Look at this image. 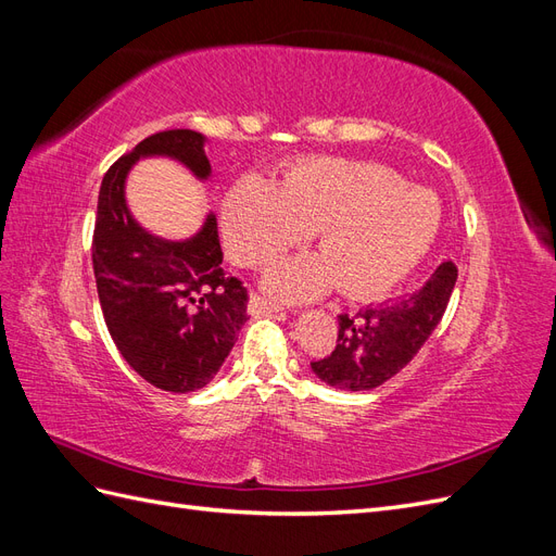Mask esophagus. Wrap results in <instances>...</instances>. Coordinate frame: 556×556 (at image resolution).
<instances>
[{
    "label": "esophagus",
    "instance_id": "1",
    "mask_svg": "<svg viewBox=\"0 0 556 556\" xmlns=\"http://www.w3.org/2000/svg\"><path fill=\"white\" fill-rule=\"evenodd\" d=\"M285 308L280 304H276V301H268L264 296H252L248 301V313L250 315H264V313H282Z\"/></svg>",
    "mask_w": 556,
    "mask_h": 556
}]
</instances>
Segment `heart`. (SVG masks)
I'll return each mask as SVG.
<instances>
[{
	"label": "heart",
	"instance_id": "heart-1",
	"mask_svg": "<svg viewBox=\"0 0 556 556\" xmlns=\"http://www.w3.org/2000/svg\"><path fill=\"white\" fill-rule=\"evenodd\" d=\"M441 201L378 164L315 157L280 185L248 176L223 201V239L231 257L264 266L317 231L319 255L285 260L264 288L308 301L339 285L355 299L392 290L425 260L441 229Z\"/></svg>",
	"mask_w": 556,
	"mask_h": 556
}]
</instances>
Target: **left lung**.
<instances>
[{
	"label": "left lung",
	"mask_w": 556,
	"mask_h": 556,
	"mask_svg": "<svg viewBox=\"0 0 556 556\" xmlns=\"http://www.w3.org/2000/svg\"><path fill=\"white\" fill-rule=\"evenodd\" d=\"M457 282V266L443 262L408 296L339 315V341L329 357L311 362L313 374L345 392L374 390L396 376L427 343L447 308Z\"/></svg>",
	"instance_id": "8db88e82"
}]
</instances>
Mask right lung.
I'll list each match as a JSON object with an SVG mask.
<instances>
[{"mask_svg": "<svg viewBox=\"0 0 556 556\" xmlns=\"http://www.w3.org/2000/svg\"><path fill=\"white\" fill-rule=\"evenodd\" d=\"M204 146L192 129L153 134L111 166L97 201L92 266L109 333L134 371L174 394L201 390L220 371L248 319L245 288L223 268L211 211L190 239H162L131 215L125 182L148 157L174 160L206 182Z\"/></svg>", "mask_w": 556, "mask_h": 556, "instance_id": "add662e5", "label": "right lung"}]
</instances>
